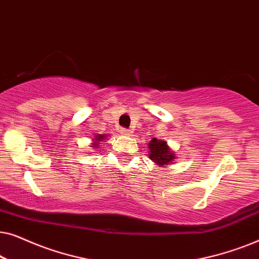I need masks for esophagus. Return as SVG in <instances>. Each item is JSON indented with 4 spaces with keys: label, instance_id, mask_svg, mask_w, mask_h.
Here are the masks:
<instances>
[{
    "label": "esophagus",
    "instance_id": "esophagus-1",
    "mask_svg": "<svg viewBox=\"0 0 259 259\" xmlns=\"http://www.w3.org/2000/svg\"><path fill=\"white\" fill-rule=\"evenodd\" d=\"M121 133L125 134V136H132L133 131L132 130H128V128H122L121 130Z\"/></svg>",
    "mask_w": 259,
    "mask_h": 259
}]
</instances>
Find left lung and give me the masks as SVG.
<instances>
[{
	"mask_svg": "<svg viewBox=\"0 0 259 259\" xmlns=\"http://www.w3.org/2000/svg\"><path fill=\"white\" fill-rule=\"evenodd\" d=\"M150 147V158L151 160L157 162L158 165H167L169 162H173L176 157L169 151V148L164 140H158L153 138L148 144Z\"/></svg>",
	"mask_w": 259,
	"mask_h": 259,
	"instance_id": "obj_1",
	"label": "left lung"
}]
</instances>
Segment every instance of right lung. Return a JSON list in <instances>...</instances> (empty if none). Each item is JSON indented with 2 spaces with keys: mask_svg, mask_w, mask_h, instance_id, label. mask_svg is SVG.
<instances>
[{
  "mask_svg": "<svg viewBox=\"0 0 259 259\" xmlns=\"http://www.w3.org/2000/svg\"><path fill=\"white\" fill-rule=\"evenodd\" d=\"M104 138H105V136H101V134H99V136H97V137H95V141H97V143H94V146L93 147H95V146H97V145H98V143H99V141H102V139H104Z\"/></svg>",
  "mask_w": 259,
  "mask_h": 259,
  "instance_id": "add662e5",
  "label": "right lung"
}]
</instances>
